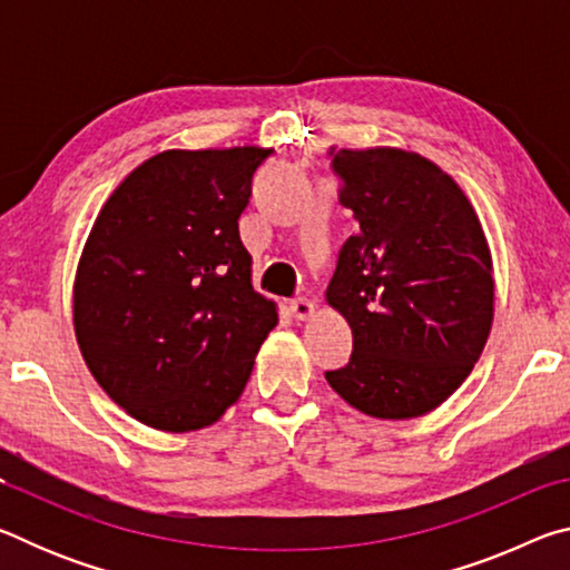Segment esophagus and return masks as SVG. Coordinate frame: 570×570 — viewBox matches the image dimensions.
<instances>
[{
  "mask_svg": "<svg viewBox=\"0 0 570 570\" xmlns=\"http://www.w3.org/2000/svg\"><path fill=\"white\" fill-rule=\"evenodd\" d=\"M288 308H292V316L296 322H306L308 316L314 314V304L308 302V298H294L292 306H288Z\"/></svg>",
  "mask_w": 570,
  "mask_h": 570,
  "instance_id": "1",
  "label": "esophagus"
}]
</instances>
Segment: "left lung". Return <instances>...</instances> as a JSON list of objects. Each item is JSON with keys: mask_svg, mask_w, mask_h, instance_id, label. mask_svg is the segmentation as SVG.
Segmentation results:
<instances>
[{"mask_svg": "<svg viewBox=\"0 0 570 570\" xmlns=\"http://www.w3.org/2000/svg\"><path fill=\"white\" fill-rule=\"evenodd\" d=\"M356 234L326 304L352 330L350 364L324 377L370 417L440 407L480 360L495 314L493 256L475 208L435 163L402 148L332 150Z\"/></svg>", "mask_w": 570, "mask_h": 570, "instance_id": "1", "label": "left lung"}]
</instances>
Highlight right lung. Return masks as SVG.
Segmentation results:
<instances>
[{"instance_id": "obj_1", "label": "right lung", "mask_w": 570, "mask_h": 570, "mask_svg": "<svg viewBox=\"0 0 570 570\" xmlns=\"http://www.w3.org/2000/svg\"><path fill=\"white\" fill-rule=\"evenodd\" d=\"M272 148L163 150L105 200L72 286L95 382L163 432L204 430L244 392L278 322L250 286L238 218Z\"/></svg>"}]
</instances>
